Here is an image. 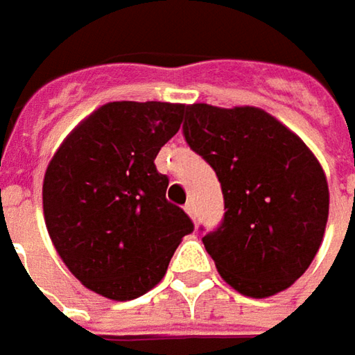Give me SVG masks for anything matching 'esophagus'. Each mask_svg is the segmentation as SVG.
<instances>
[{
	"instance_id": "obj_1",
	"label": "esophagus",
	"mask_w": 355,
	"mask_h": 355,
	"mask_svg": "<svg viewBox=\"0 0 355 355\" xmlns=\"http://www.w3.org/2000/svg\"><path fill=\"white\" fill-rule=\"evenodd\" d=\"M184 211H187L193 219H197V207H195V202H193V200H189V202L184 205Z\"/></svg>"
}]
</instances>
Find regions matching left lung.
Masks as SVG:
<instances>
[{"instance_id": "8db88e82", "label": "left lung", "mask_w": 355, "mask_h": 355, "mask_svg": "<svg viewBox=\"0 0 355 355\" xmlns=\"http://www.w3.org/2000/svg\"><path fill=\"white\" fill-rule=\"evenodd\" d=\"M187 144L217 173L225 215L202 243L220 277L247 297L295 283L329 213L322 166L302 138L261 108L187 106Z\"/></svg>"}]
</instances>
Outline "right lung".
Here are the masks:
<instances>
[{"label":"right lung","instance_id":"obj_1","mask_svg":"<svg viewBox=\"0 0 355 355\" xmlns=\"http://www.w3.org/2000/svg\"><path fill=\"white\" fill-rule=\"evenodd\" d=\"M187 106L108 102L76 126L48 164L44 217L58 255L82 285L114 302L157 285L195 225L166 200L155 166Z\"/></svg>","mask_w":355,"mask_h":355}]
</instances>
